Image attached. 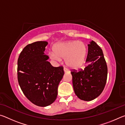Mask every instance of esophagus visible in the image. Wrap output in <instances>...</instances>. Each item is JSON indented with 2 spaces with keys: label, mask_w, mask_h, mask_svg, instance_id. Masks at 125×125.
Segmentation results:
<instances>
[{
  "label": "esophagus",
  "mask_w": 125,
  "mask_h": 125,
  "mask_svg": "<svg viewBox=\"0 0 125 125\" xmlns=\"http://www.w3.org/2000/svg\"><path fill=\"white\" fill-rule=\"evenodd\" d=\"M63 70H64V73H68V72H69V70H68V69H67V68H64V69H63Z\"/></svg>",
  "instance_id": "34e87169"
}]
</instances>
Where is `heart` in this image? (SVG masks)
I'll list each match as a JSON object with an SVG mask.
<instances>
[{
    "mask_svg": "<svg viewBox=\"0 0 125 125\" xmlns=\"http://www.w3.org/2000/svg\"><path fill=\"white\" fill-rule=\"evenodd\" d=\"M53 50L48 53L52 60L61 62L62 58H65V64L71 69L76 70L83 66L88 53L86 44L77 40L58 43L54 45Z\"/></svg>",
    "mask_w": 125,
    "mask_h": 125,
    "instance_id": "b5f03b06",
    "label": "heart"
}]
</instances>
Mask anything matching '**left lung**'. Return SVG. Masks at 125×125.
<instances>
[{
    "instance_id": "1",
    "label": "left lung",
    "mask_w": 125,
    "mask_h": 125,
    "mask_svg": "<svg viewBox=\"0 0 125 125\" xmlns=\"http://www.w3.org/2000/svg\"><path fill=\"white\" fill-rule=\"evenodd\" d=\"M86 62L89 63L84 70L73 71L74 91L78 98L91 101L101 94L107 80V67L101 48L95 42L88 44Z\"/></svg>"
}]
</instances>
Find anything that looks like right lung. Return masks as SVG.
<instances>
[{
	"label": "right lung",
	"instance_id": "right-lung-1",
	"mask_svg": "<svg viewBox=\"0 0 125 125\" xmlns=\"http://www.w3.org/2000/svg\"><path fill=\"white\" fill-rule=\"evenodd\" d=\"M46 41L29 44L18 60V79L25 96L39 106L45 107L56 100L58 86L64 75L63 67H53L45 54Z\"/></svg>",
	"mask_w": 125,
	"mask_h": 125
}]
</instances>
